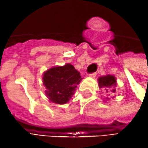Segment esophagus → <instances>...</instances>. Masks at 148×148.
Instances as JSON below:
<instances>
[{
  "mask_svg": "<svg viewBox=\"0 0 148 148\" xmlns=\"http://www.w3.org/2000/svg\"><path fill=\"white\" fill-rule=\"evenodd\" d=\"M88 76H89L90 78H95V77L97 76V74H96V73H92V74H88Z\"/></svg>",
  "mask_w": 148,
  "mask_h": 148,
  "instance_id": "obj_1",
  "label": "esophagus"
}]
</instances>
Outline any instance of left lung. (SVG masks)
<instances>
[{
    "mask_svg": "<svg viewBox=\"0 0 148 148\" xmlns=\"http://www.w3.org/2000/svg\"><path fill=\"white\" fill-rule=\"evenodd\" d=\"M99 86L100 88L103 87L109 95L114 94L116 92V79L113 75H105L99 78ZM109 99V98H106Z\"/></svg>",
    "mask_w": 148,
    "mask_h": 148,
    "instance_id": "8db88e82",
    "label": "left lung"
}]
</instances>
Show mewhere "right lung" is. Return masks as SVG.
<instances>
[{
  "label": "right lung",
  "instance_id": "1",
  "mask_svg": "<svg viewBox=\"0 0 148 148\" xmlns=\"http://www.w3.org/2000/svg\"><path fill=\"white\" fill-rule=\"evenodd\" d=\"M81 79L79 72L69 63L51 68L44 73L43 82L46 87L45 94L53 103H68Z\"/></svg>",
  "mask_w": 148,
  "mask_h": 148
}]
</instances>
